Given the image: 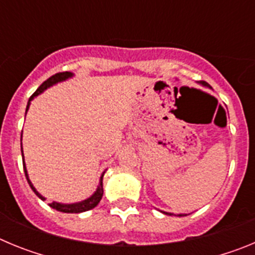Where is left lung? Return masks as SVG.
I'll return each mask as SVG.
<instances>
[{
  "mask_svg": "<svg viewBox=\"0 0 255 255\" xmlns=\"http://www.w3.org/2000/svg\"><path fill=\"white\" fill-rule=\"evenodd\" d=\"M200 84L204 85V87H209L208 83H206V82H202V83H200ZM209 88H211V87H209ZM164 213H166V215H170L171 216V213H167V212H164ZM179 216H185V215H179Z\"/></svg>",
  "mask_w": 255,
  "mask_h": 255,
  "instance_id": "8db88e82",
  "label": "left lung"
}]
</instances>
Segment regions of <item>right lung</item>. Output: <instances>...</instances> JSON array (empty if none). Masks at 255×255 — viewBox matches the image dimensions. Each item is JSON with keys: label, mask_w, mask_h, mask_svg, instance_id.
<instances>
[{"label": "right lung", "mask_w": 255, "mask_h": 255, "mask_svg": "<svg viewBox=\"0 0 255 255\" xmlns=\"http://www.w3.org/2000/svg\"><path fill=\"white\" fill-rule=\"evenodd\" d=\"M71 76H73V74L69 73V71H64V73H57V74H55V75H52L51 78L47 79L46 82H43L42 84H40V87L34 92V94H33V96L29 98L28 106H26V111H28L29 105H30V101L33 100L35 96H38V94H40L43 91H46L47 88H49L51 85L56 84V83H58V82H64V80H66L67 78H71ZM21 153H22V147H21ZM24 172H25V176H26V180H28V182H29V185H30V188L33 189V191H34L35 194H37V197L40 198L42 200H44V198L42 197V195H40L37 190H35L34 186L31 185L30 180H29V177H28V173H26L25 163H24ZM103 175H105V173H102V176H101L100 185H98V188H97V191L94 193L93 195H92L91 198H88V199L83 200V202H79V203H73V204H62V203H56V202H53V203L49 204V207L53 209H56V211L64 212V213H80V212H85V211H89V209H93L94 207H97V204L100 203L101 199H102Z\"/></svg>", "instance_id": "obj_1"}]
</instances>
